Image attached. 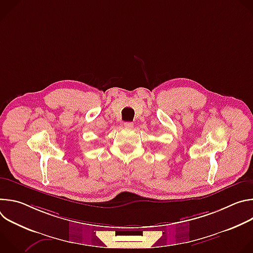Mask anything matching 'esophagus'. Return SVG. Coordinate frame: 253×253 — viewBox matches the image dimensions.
Here are the masks:
<instances>
[{
  "label": "esophagus",
  "mask_w": 253,
  "mask_h": 253,
  "mask_svg": "<svg viewBox=\"0 0 253 253\" xmlns=\"http://www.w3.org/2000/svg\"><path fill=\"white\" fill-rule=\"evenodd\" d=\"M124 126H125L126 128H132V127H133V123H132V122H125V123H124Z\"/></svg>",
  "instance_id": "esophagus-1"
}]
</instances>
